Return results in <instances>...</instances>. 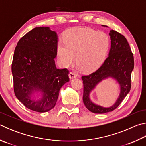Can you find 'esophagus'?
Segmentation results:
<instances>
[{
  "mask_svg": "<svg viewBox=\"0 0 146 146\" xmlns=\"http://www.w3.org/2000/svg\"><path fill=\"white\" fill-rule=\"evenodd\" d=\"M69 76H70V78L71 79H72L76 77V74L75 72H72V71H71V72H70V74H69Z\"/></svg>",
  "mask_w": 146,
  "mask_h": 146,
  "instance_id": "1",
  "label": "esophagus"
}]
</instances>
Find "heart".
Masks as SVG:
<instances>
[{
  "mask_svg": "<svg viewBox=\"0 0 146 146\" xmlns=\"http://www.w3.org/2000/svg\"><path fill=\"white\" fill-rule=\"evenodd\" d=\"M63 42L57 46L59 60L64 67L76 62L85 72L97 70L104 61L110 47L108 36L88 28H75L66 32Z\"/></svg>",
  "mask_w": 146,
  "mask_h": 146,
  "instance_id": "b5f03b06",
  "label": "heart"
}]
</instances>
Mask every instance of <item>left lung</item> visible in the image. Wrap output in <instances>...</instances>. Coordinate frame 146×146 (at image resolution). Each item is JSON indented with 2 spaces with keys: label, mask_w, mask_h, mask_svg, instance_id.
<instances>
[{
  "label": "left lung",
  "mask_w": 146,
  "mask_h": 146,
  "mask_svg": "<svg viewBox=\"0 0 146 146\" xmlns=\"http://www.w3.org/2000/svg\"><path fill=\"white\" fill-rule=\"evenodd\" d=\"M111 49L102 66L90 75L82 76L83 102L91 112L102 114L114 111L130 91L131 73L134 68V57L127 39L115 30L110 31ZM108 77L114 78L121 86V93L117 102L110 108L96 105L90 100L89 93L97 84Z\"/></svg>",
  "instance_id": "1"
}]
</instances>
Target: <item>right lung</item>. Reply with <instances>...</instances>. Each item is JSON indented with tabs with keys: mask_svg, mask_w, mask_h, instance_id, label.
<instances>
[{
	"mask_svg": "<svg viewBox=\"0 0 146 146\" xmlns=\"http://www.w3.org/2000/svg\"><path fill=\"white\" fill-rule=\"evenodd\" d=\"M58 37L49 27L35 28L19 40L15 49L11 71L16 97L29 110L39 113L55 107L59 91L70 81L68 69L56 68ZM40 90L39 101L31 98Z\"/></svg>",
	"mask_w": 146,
	"mask_h": 146,
	"instance_id": "obj_1",
	"label": "right lung"
}]
</instances>
